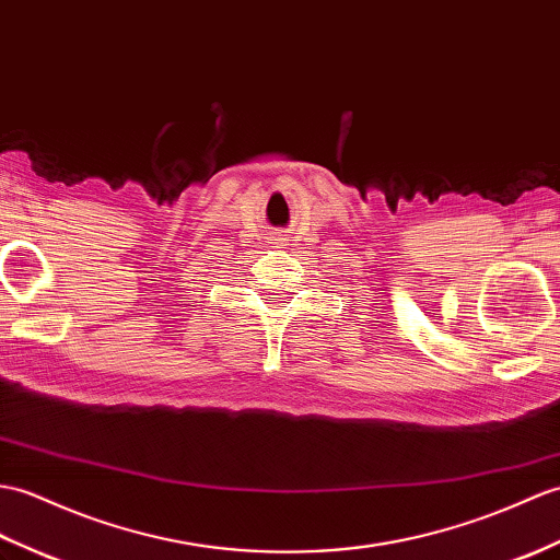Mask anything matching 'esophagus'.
<instances>
[{
	"label": "esophagus",
	"instance_id": "34e87169",
	"mask_svg": "<svg viewBox=\"0 0 560 560\" xmlns=\"http://www.w3.org/2000/svg\"><path fill=\"white\" fill-rule=\"evenodd\" d=\"M277 241H281V243H283V241H285V238H277Z\"/></svg>",
	"mask_w": 560,
	"mask_h": 560
}]
</instances>
